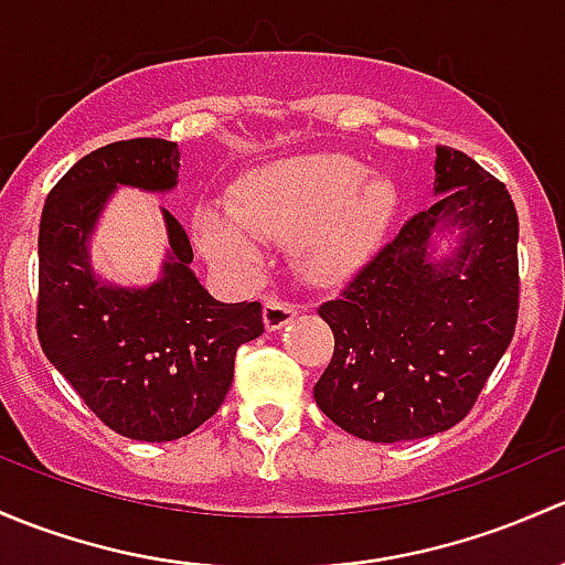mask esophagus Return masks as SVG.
<instances>
[{"mask_svg": "<svg viewBox=\"0 0 565 565\" xmlns=\"http://www.w3.org/2000/svg\"><path fill=\"white\" fill-rule=\"evenodd\" d=\"M296 316H299V307L290 305V301L277 299V296L266 299V305H264V323H266V329H269V331H280L282 326L294 321Z\"/></svg>", "mask_w": 565, "mask_h": 565, "instance_id": "1", "label": "esophagus"}]
</instances>
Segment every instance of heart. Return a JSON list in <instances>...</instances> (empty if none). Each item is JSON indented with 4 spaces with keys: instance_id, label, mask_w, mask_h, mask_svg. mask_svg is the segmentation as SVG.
I'll return each instance as SVG.
<instances>
[{
    "instance_id": "obj_1",
    "label": "heart",
    "mask_w": 565,
    "mask_h": 565,
    "mask_svg": "<svg viewBox=\"0 0 565 565\" xmlns=\"http://www.w3.org/2000/svg\"><path fill=\"white\" fill-rule=\"evenodd\" d=\"M394 212L397 188L353 157L296 154L244 173L231 209H198L195 239L212 264L234 269L258 264V239L294 244L299 269L326 282L367 258Z\"/></svg>"
}]
</instances>
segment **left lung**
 I'll list each match as a JSON object with an SVG mask.
<instances>
[{"label":"left lung","mask_w":565,"mask_h":565,"mask_svg":"<svg viewBox=\"0 0 565 565\" xmlns=\"http://www.w3.org/2000/svg\"><path fill=\"white\" fill-rule=\"evenodd\" d=\"M438 203L413 214L318 316L334 356L312 394L337 427L372 444L429 438L473 408L514 337L520 220L503 182L457 149H435ZM457 227L451 259L431 236Z\"/></svg>","instance_id":"1"}]
</instances>
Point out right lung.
Instances as JSON below:
<instances>
[{
	"label": "right lung",
	"instance_id": "obj_1",
	"mask_svg": "<svg viewBox=\"0 0 565 565\" xmlns=\"http://www.w3.org/2000/svg\"><path fill=\"white\" fill-rule=\"evenodd\" d=\"M177 182V143L116 141L81 157L40 217V348L106 427L147 444L184 438L212 418L236 351L264 334L260 301L223 305L198 282L188 234L166 209L171 249L160 280L121 288L92 271V231L114 190L168 193Z\"/></svg>",
	"mask_w": 565,
	"mask_h": 565
}]
</instances>
